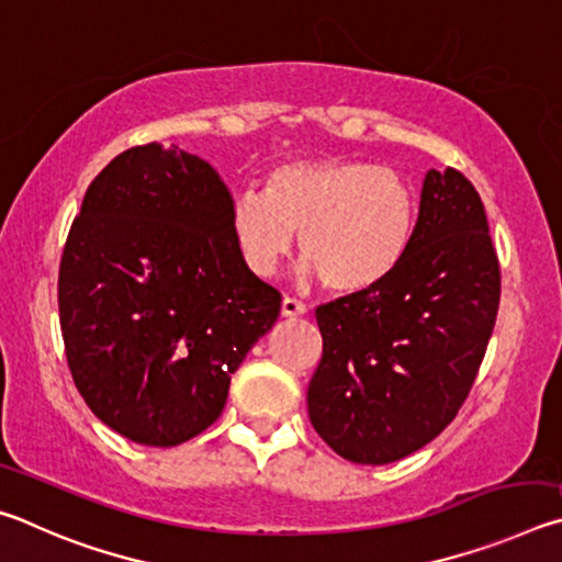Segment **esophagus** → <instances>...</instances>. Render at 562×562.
Wrapping results in <instances>:
<instances>
[{"mask_svg": "<svg viewBox=\"0 0 562 562\" xmlns=\"http://www.w3.org/2000/svg\"><path fill=\"white\" fill-rule=\"evenodd\" d=\"M304 312H307V307H304L300 300H294V297L282 300V317L284 319H297L304 315Z\"/></svg>", "mask_w": 562, "mask_h": 562, "instance_id": "esophagus-1", "label": "esophagus"}]
</instances>
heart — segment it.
I'll return each mask as SVG.
<instances>
[{"instance_id": "1", "label": "heart", "mask_w": 562, "mask_h": 562, "mask_svg": "<svg viewBox=\"0 0 562 562\" xmlns=\"http://www.w3.org/2000/svg\"><path fill=\"white\" fill-rule=\"evenodd\" d=\"M416 193L392 168L359 158H302L270 170L265 193L231 205L233 237L247 270L270 278L300 235V278L319 274L329 292L376 288L406 258Z\"/></svg>"}]
</instances>
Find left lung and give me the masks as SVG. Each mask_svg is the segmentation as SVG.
Here are the masks:
<instances>
[{"instance_id":"obj_1","label":"left lung","mask_w":562,"mask_h":562,"mask_svg":"<svg viewBox=\"0 0 562 562\" xmlns=\"http://www.w3.org/2000/svg\"><path fill=\"white\" fill-rule=\"evenodd\" d=\"M486 211L453 168L424 178L414 237L384 282L317 307L322 359L310 422L341 459L384 465L459 414L498 315Z\"/></svg>"}]
</instances>
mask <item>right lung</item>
I'll use <instances>...</instances> for the list:
<instances>
[{
	"instance_id": "1",
	"label": "right lung",
	"mask_w": 562,
	"mask_h": 562,
	"mask_svg": "<svg viewBox=\"0 0 562 562\" xmlns=\"http://www.w3.org/2000/svg\"><path fill=\"white\" fill-rule=\"evenodd\" d=\"M231 205L207 160L160 144L123 150L83 195L59 268L66 359L91 412L131 441L205 431L280 317V292L237 252Z\"/></svg>"
}]
</instances>
